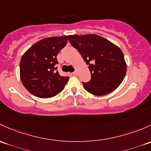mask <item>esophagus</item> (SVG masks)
Listing matches in <instances>:
<instances>
[{"instance_id": "1", "label": "esophagus", "mask_w": 151, "mask_h": 151, "mask_svg": "<svg viewBox=\"0 0 151 151\" xmlns=\"http://www.w3.org/2000/svg\"><path fill=\"white\" fill-rule=\"evenodd\" d=\"M72 74H73V75H74V76H77V71H74V72L72 73Z\"/></svg>"}]
</instances>
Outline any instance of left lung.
Wrapping results in <instances>:
<instances>
[{
    "instance_id": "left-lung-1",
    "label": "left lung",
    "mask_w": 151,
    "mask_h": 151,
    "mask_svg": "<svg viewBox=\"0 0 151 151\" xmlns=\"http://www.w3.org/2000/svg\"><path fill=\"white\" fill-rule=\"evenodd\" d=\"M69 41L89 65L91 79L82 82L87 91L104 96L116 90L125 77L127 64L119 47L97 35H69Z\"/></svg>"
}]
</instances>
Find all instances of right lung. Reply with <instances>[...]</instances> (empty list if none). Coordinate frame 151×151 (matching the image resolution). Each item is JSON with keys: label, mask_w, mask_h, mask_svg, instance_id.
<instances>
[{"label": "right lung", "mask_w": 151, "mask_h": 151, "mask_svg": "<svg viewBox=\"0 0 151 151\" xmlns=\"http://www.w3.org/2000/svg\"><path fill=\"white\" fill-rule=\"evenodd\" d=\"M68 36L42 39L30 47L20 61L22 84L31 94L48 98L61 93L69 80L57 71V55L66 46Z\"/></svg>", "instance_id": "add662e5"}]
</instances>
